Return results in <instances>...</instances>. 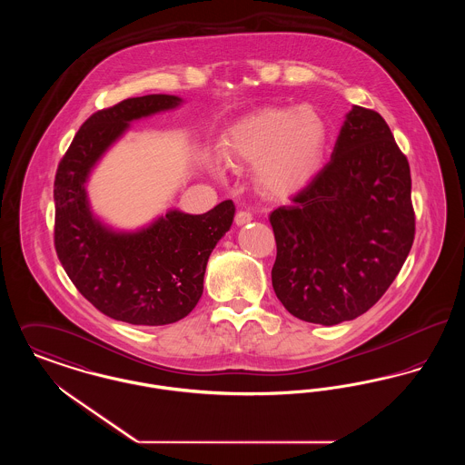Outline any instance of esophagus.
<instances>
[{"label": "esophagus", "instance_id": "1", "mask_svg": "<svg viewBox=\"0 0 465 465\" xmlns=\"http://www.w3.org/2000/svg\"><path fill=\"white\" fill-rule=\"evenodd\" d=\"M251 222H252V214L247 213V211H239V213L235 214V223H237L239 226H242V224H247V223Z\"/></svg>", "mask_w": 465, "mask_h": 465}]
</instances>
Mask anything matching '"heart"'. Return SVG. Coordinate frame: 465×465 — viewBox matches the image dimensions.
<instances>
[{"mask_svg": "<svg viewBox=\"0 0 465 465\" xmlns=\"http://www.w3.org/2000/svg\"><path fill=\"white\" fill-rule=\"evenodd\" d=\"M326 143V124L315 111L268 108L224 133L222 155L235 163H256L258 190L268 197H288L315 176Z\"/></svg>", "mask_w": 465, "mask_h": 465, "instance_id": "obj_1", "label": "heart"}]
</instances>
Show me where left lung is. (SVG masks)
<instances>
[{"mask_svg": "<svg viewBox=\"0 0 465 465\" xmlns=\"http://www.w3.org/2000/svg\"><path fill=\"white\" fill-rule=\"evenodd\" d=\"M270 224L272 286L289 313L332 326L371 309L415 239L410 163L381 114L349 111L331 160Z\"/></svg>", "mask_w": 465, "mask_h": 465, "instance_id": "obj_1", "label": "left lung"}]
</instances>
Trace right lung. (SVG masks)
Here are the masks:
<instances>
[{
  "label": "right lung",
  "instance_id": "obj_1",
  "mask_svg": "<svg viewBox=\"0 0 465 465\" xmlns=\"http://www.w3.org/2000/svg\"><path fill=\"white\" fill-rule=\"evenodd\" d=\"M179 104L176 95L152 94L94 113L54 183V243L67 277L99 312L134 326L173 324L195 309L207 260L235 214L224 200L205 214L169 211L137 232H114L92 214L85 183L97 160L129 122Z\"/></svg>",
  "mask_w": 465,
  "mask_h": 465
}]
</instances>
